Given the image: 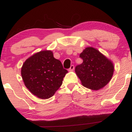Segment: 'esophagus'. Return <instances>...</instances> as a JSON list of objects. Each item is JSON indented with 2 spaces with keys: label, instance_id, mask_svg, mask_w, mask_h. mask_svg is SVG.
I'll use <instances>...</instances> for the list:
<instances>
[{
  "label": "esophagus",
  "instance_id": "esophagus-1",
  "mask_svg": "<svg viewBox=\"0 0 132 132\" xmlns=\"http://www.w3.org/2000/svg\"><path fill=\"white\" fill-rule=\"evenodd\" d=\"M74 69H75V66H74V65H71L70 68L69 69V71H74Z\"/></svg>",
  "mask_w": 132,
  "mask_h": 132
}]
</instances>
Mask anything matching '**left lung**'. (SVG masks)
I'll return each instance as SVG.
<instances>
[{"mask_svg": "<svg viewBox=\"0 0 132 132\" xmlns=\"http://www.w3.org/2000/svg\"><path fill=\"white\" fill-rule=\"evenodd\" d=\"M79 56L83 62L76 67L75 72L82 85L94 90L105 87L112 78V61L93 47L86 48Z\"/></svg>", "mask_w": 132, "mask_h": 132, "instance_id": "left-lung-1", "label": "left lung"}]
</instances>
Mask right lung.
I'll list each match as a JSON object with an SVG mask.
<instances>
[{
    "label": "right lung",
    "instance_id": "right-lung-1",
    "mask_svg": "<svg viewBox=\"0 0 132 132\" xmlns=\"http://www.w3.org/2000/svg\"><path fill=\"white\" fill-rule=\"evenodd\" d=\"M68 71L51 50H44L31 56L24 62L21 75L25 86L31 93L47 99L60 87Z\"/></svg>",
    "mask_w": 132,
    "mask_h": 132
}]
</instances>
